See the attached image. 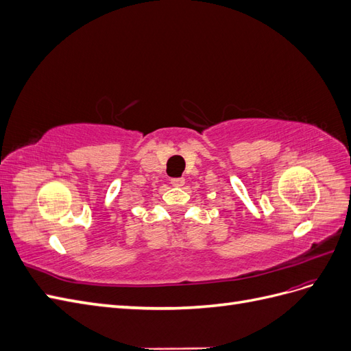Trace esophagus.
Instances as JSON below:
<instances>
[{
  "label": "esophagus",
  "instance_id": "1",
  "mask_svg": "<svg viewBox=\"0 0 351 351\" xmlns=\"http://www.w3.org/2000/svg\"><path fill=\"white\" fill-rule=\"evenodd\" d=\"M171 184L174 187H182L184 184V178L183 177H178V178H171Z\"/></svg>",
  "mask_w": 351,
  "mask_h": 351
}]
</instances>
